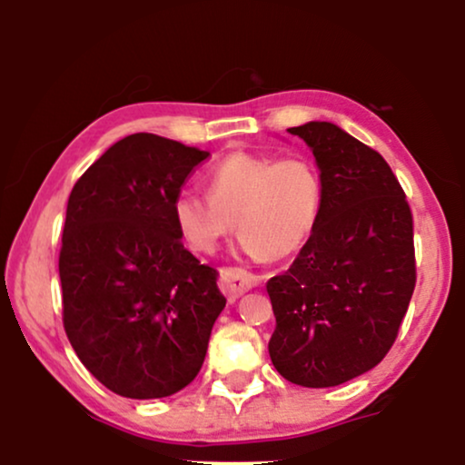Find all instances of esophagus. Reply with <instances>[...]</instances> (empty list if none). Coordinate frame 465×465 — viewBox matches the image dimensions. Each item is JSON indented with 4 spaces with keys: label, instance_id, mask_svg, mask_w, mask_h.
<instances>
[{
    "label": "esophagus",
    "instance_id": "34e87169",
    "mask_svg": "<svg viewBox=\"0 0 465 465\" xmlns=\"http://www.w3.org/2000/svg\"><path fill=\"white\" fill-rule=\"evenodd\" d=\"M260 284V277L253 273H247L242 269H223L221 277H218V286L225 292L229 300H236V297L244 295L253 286Z\"/></svg>",
    "mask_w": 465,
    "mask_h": 465
}]
</instances>
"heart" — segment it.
<instances>
[{
  "label": "heart",
  "instance_id": "1",
  "mask_svg": "<svg viewBox=\"0 0 465 465\" xmlns=\"http://www.w3.org/2000/svg\"><path fill=\"white\" fill-rule=\"evenodd\" d=\"M207 190L210 196L181 190L170 203L174 227L194 253H214L236 218L244 255L288 258L311 240L323 212V177L303 154L236 151L212 165Z\"/></svg>",
  "mask_w": 465,
  "mask_h": 465
}]
</instances>
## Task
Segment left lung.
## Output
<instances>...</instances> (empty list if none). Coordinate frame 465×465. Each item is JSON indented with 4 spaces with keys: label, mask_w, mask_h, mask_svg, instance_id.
I'll return each mask as SVG.
<instances>
[{
    "label": "left lung",
    "mask_w": 465,
    "mask_h": 465,
    "mask_svg": "<svg viewBox=\"0 0 465 465\" xmlns=\"http://www.w3.org/2000/svg\"><path fill=\"white\" fill-rule=\"evenodd\" d=\"M323 177V212L286 273L266 282L275 314L269 354L302 387L370 371L396 341L415 288L413 216L396 174L332 122L288 129Z\"/></svg>",
    "instance_id": "1"
}]
</instances>
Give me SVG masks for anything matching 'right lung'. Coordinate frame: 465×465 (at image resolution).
<instances>
[{
    "instance_id": "right-lung-1",
    "label": "right lung",
    "mask_w": 465,
    "mask_h": 465,
    "mask_svg": "<svg viewBox=\"0 0 465 465\" xmlns=\"http://www.w3.org/2000/svg\"><path fill=\"white\" fill-rule=\"evenodd\" d=\"M207 151L153 133L106 148L67 201L58 275L80 362L117 396L188 387L227 300L181 242L170 203Z\"/></svg>"
}]
</instances>
